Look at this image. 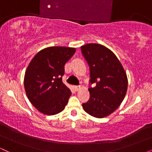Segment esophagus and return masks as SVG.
<instances>
[{"label":"esophagus","instance_id":"obj_1","mask_svg":"<svg viewBox=\"0 0 152 152\" xmlns=\"http://www.w3.org/2000/svg\"><path fill=\"white\" fill-rule=\"evenodd\" d=\"M74 88L75 91H78L80 88V86H74Z\"/></svg>","mask_w":152,"mask_h":152}]
</instances>
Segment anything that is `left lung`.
<instances>
[{
  "label": "left lung",
  "instance_id": "8db88e82",
  "mask_svg": "<svg viewBox=\"0 0 152 152\" xmlns=\"http://www.w3.org/2000/svg\"><path fill=\"white\" fill-rule=\"evenodd\" d=\"M83 58L89 66V100L82 104L91 116L103 118L113 113L124 99L128 80L116 55L98 43L81 47ZM95 84L94 87L91 84Z\"/></svg>",
  "mask_w": 152,
  "mask_h": 152
}]
</instances>
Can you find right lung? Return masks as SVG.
Wrapping results in <instances>:
<instances>
[{
	"label": "right lung",
	"mask_w": 152,
	"mask_h": 152,
	"mask_svg": "<svg viewBox=\"0 0 152 152\" xmlns=\"http://www.w3.org/2000/svg\"><path fill=\"white\" fill-rule=\"evenodd\" d=\"M76 52L74 48L52 46L36 54L26 69L24 87L28 98L40 112L60 113L71 92L62 82L64 65Z\"/></svg>",
	"instance_id": "obj_1"
}]
</instances>
